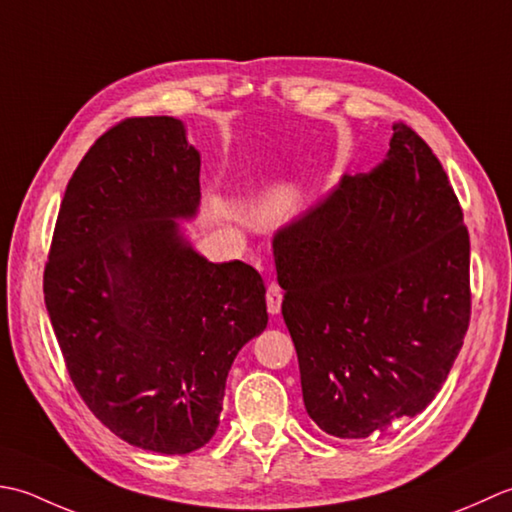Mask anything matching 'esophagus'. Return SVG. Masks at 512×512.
<instances>
[{
    "label": "esophagus",
    "mask_w": 512,
    "mask_h": 512,
    "mask_svg": "<svg viewBox=\"0 0 512 512\" xmlns=\"http://www.w3.org/2000/svg\"><path fill=\"white\" fill-rule=\"evenodd\" d=\"M280 305H283V289H280L276 283H271L267 287V311L271 316H278Z\"/></svg>",
    "instance_id": "obj_1"
}]
</instances>
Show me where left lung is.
<instances>
[{
    "mask_svg": "<svg viewBox=\"0 0 512 512\" xmlns=\"http://www.w3.org/2000/svg\"><path fill=\"white\" fill-rule=\"evenodd\" d=\"M302 400L322 431L360 440L422 413L471 320V243L437 156L404 123L387 159L344 174L274 236Z\"/></svg>",
    "mask_w": 512,
    "mask_h": 512,
    "instance_id": "8db88e82",
    "label": "left lung"
}]
</instances>
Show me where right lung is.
<instances>
[{
	"mask_svg": "<svg viewBox=\"0 0 512 512\" xmlns=\"http://www.w3.org/2000/svg\"><path fill=\"white\" fill-rule=\"evenodd\" d=\"M198 174L183 121L114 125L72 174L44 271L83 402L121 440L165 455L212 440L232 362L267 327L258 271L210 263L181 232L201 203Z\"/></svg>",
	"mask_w": 512,
	"mask_h": 512,
	"instance_id": "right-lung-1",
	"label": "right lung"
}]
</instances>
